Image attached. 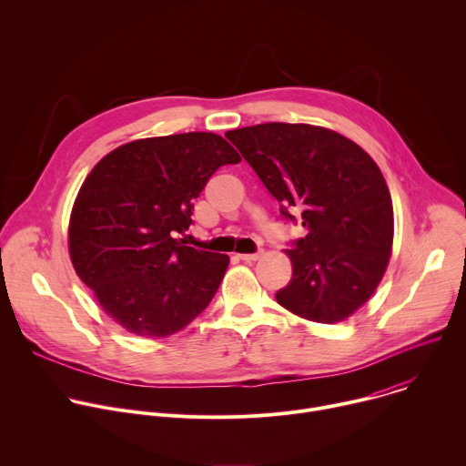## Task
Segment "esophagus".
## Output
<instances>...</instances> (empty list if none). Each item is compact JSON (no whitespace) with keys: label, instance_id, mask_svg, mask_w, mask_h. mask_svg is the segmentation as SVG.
Listing matches in <instances>:
<instances>
[{"label":"esophagus","instance_id":"obj_1","mask_svg":"<svg viewBox=\"0 0 466 466\" xmlns=\"http://www.w3.org/2000/svg\"><path fill=\"white\" fill-rule=\"evenodd\" d=\"M261 254H263V250H258V252H252V254H238V258L243 259V261H256V259L261 258Z\"/></svg>","mask_w":466,"mask_h":466}]
</instances>
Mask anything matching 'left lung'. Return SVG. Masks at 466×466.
Returning <instances> with one entry per match:
<instances>
[{
    "label": "left lung",
    "instance_id": "1",
    "mask_svg": "<svg viewBox=\"0 0 466 466\" xmlns=\"http://www.w3.org/2000/svg\"><path fill=\"white\" fill-rule=\"evenodd\" d=\"M277 198L280 216L302 221L289 243L286 309L334 324L378 288L392 248V201L374 160L334 130L304 123H261L225 135Z\"/></svg>",
    "mask_w": 466,
    "mask_h": 466
}]
</instances>
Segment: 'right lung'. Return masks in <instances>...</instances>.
I'll list each match as a JSON object with an SVG mask.
<instances>
[{"mask_svg": "<svg viewBox=\"0 0 466 466\" xmlns=\"http://www.w3.org/2000/svg\"><path fill=\"white\" fill-rule=\"evenodd\" d=\"M239 160L214 132H184L125 144L83 182L70 219L74 268L130 334L171 336L214 299L228 256L177 236L208 178Z\"/></svg>", "mask_w": 466, "mask_h": 466, "instance_id": "add662e5", "label": "right lung"}]
</instances>
